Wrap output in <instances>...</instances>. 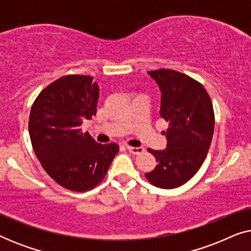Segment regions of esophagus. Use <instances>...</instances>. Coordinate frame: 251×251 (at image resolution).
<instances>
[{"mask_svg": "<svg viewBox=\"0 0 251 251\" xmlns=\"http://www.w3.org/2000/svg\"><path fill=\"white\" fill-rule=\"evenodd\" d=\"M126 149H128V151L130 153L135 154V155H139V154L144 153V147H132V146H126Z\"/></svg>", "mask_w": 251, "mask_h": 251, "instance_id": "1", "label": "esophagus"}]
</instances>
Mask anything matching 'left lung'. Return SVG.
I'll use <instances>...</instances> for the list:
<instances>
[{"label":"left lung","instance_id":"obj_1","mask_svg":"<svg viewBox=\"0 0 251 251\" xmlns=\"http://www.w3.org/2000/svg\"><path fill=\"white\" fill-rule=\"evenodd\" d=\"M161 89V118L169 123L167 149H149L157 161L146 179L160 188H177L200 169L210 147L215 128L211 99L200 82L174 70L149 72Z\"/></svg>","mask_w":251,"mask_h":251}]
</instances>
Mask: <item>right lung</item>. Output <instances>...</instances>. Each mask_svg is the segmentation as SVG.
<instances>
[{"label":"right lung","mask_w":251,"mask_h":251,"mask_svg":"<svg viewBox=\"0 0 251 251\" xmlns=\"http://www.w3.org/2000/svg\"><path fill=\"white\" fill-rule=\"evenodd\" d=\"M98 84L89 75H65L43 89L33 102L28 131L46 173L64 188L87 192L105 178L119 152L80 128L97 113Z\"/></svg>","instance_id":"right-lung-1"}]
</instances>
